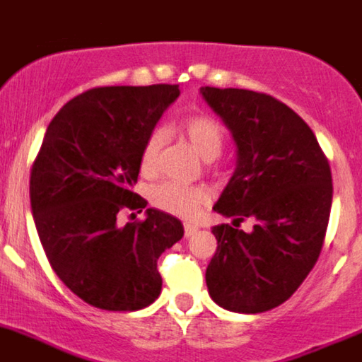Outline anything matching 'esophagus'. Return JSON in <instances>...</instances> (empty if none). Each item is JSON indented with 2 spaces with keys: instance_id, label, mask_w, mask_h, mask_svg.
<instances>
[{
  "instance_id": "1",
  "label": "esophagus",
  "mask_w": 362,
  "mask_h": 362,
  "mask_svg": "<svg viewBox=\"0 0 362 362\" xmlns=\"http://www.w3.org/2000/svg\"><path fill=\"white\" fill-rule=\"evenodd\" d=\"M199 230V227L197 226H194V223H185V236H194L195 233H197Z\"/></svg>"
}]
</instances>
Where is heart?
<instances>
[{
	"label": "heart",
	"instance_id": "1",
	"mask_svg": "<svg viewBox=\"0 0 362 362\" xmlns=\"http://www.w3.org/2000/svg\"><path fill=\"white\" fill-rule=\"evenodd\" d=\"M181 133L190 146L204 160L218 156L226 144V132L218 120L209 115H192L181 122ZM165 144V132L156 127L149 133L140 151V170L153 174L156 170L160 151ZM211 199L209 192L199 185H181L174 181H163L151 190V202L154 208L179 218H192Z\"/></svg>",
	"mask_w": 362,
	"mask_h": 362
}]
</instances>
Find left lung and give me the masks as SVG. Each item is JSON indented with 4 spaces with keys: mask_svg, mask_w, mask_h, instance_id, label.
Returning a JSON list of instances; mask_svg holds the SVG:
<instances>
[{
    "mask_svg": "<svg viewBox=\"0 0 362 362\" xmlns=\"http://www.w3.org/2000/svg\"><path fill=\"white\" fill-rule=\"evenodd\" d=\"M201 92L238 146V167L213 208L235 227H213L209 297L235 313L268 311L298 290L322 252L332 204L329 160L311 127L279 99L243 88ZM249 218L253 233L238 230Z\"/></svg>",
    "mask_w": 362,
    "mask_h": 362,
    "instance_id": "8db88e82",
    "label": "left lung"
}]
</instances>
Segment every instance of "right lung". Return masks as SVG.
<instances>
[{
  "label": "right lung",
  "mask_w": 362,
  "mask_h": 362,
  "mask_svg": "<svg viewBox=\"0 0 362 362\" xmlns=\"http://www.w3.org/2000/svg\"><path fill=\"white\" fill-rule=\"evenodd\" d=\"M177 85L95 87L47 126L30 174L33 220L47 261L74 295L105 311H139L161 291L158 257L183 238L175 216L146 208L133 192L140 151Z\"/></svg>",
  "instance_id": "right-lung-1"
}]
</instances>
